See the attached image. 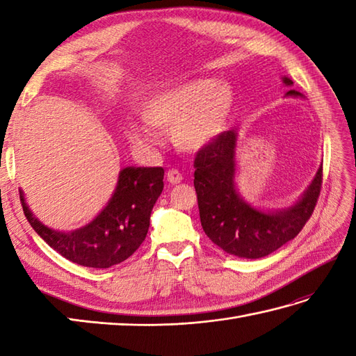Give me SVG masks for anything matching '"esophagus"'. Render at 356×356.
<instances>
[{"mask_svg":"<svg viewBox=\"0 0 356 356\" xmlns=\"http://www.w3.org/2000/svg\"><path fill=\"white\" fill-rule=\"evenodd\" d=\"M166 179H168V182L170 184H180L182 182V172H180L179 170H176V168H171V170H168V172H166Z\"/></svg>","mask_w":356,"mask_h":356,"instance_id":"esophagus-1","label":"esophagus"}]
</instances>
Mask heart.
<instances>
[{"label":"heart","instance_id":"1","mask_svg":"<svg viewBox=\"0 0 356 356\" xmlns=\"http://www.w3.org/2000/svg\"><path fill=\"white\" fill-rule=\"evenodd\" d=\"M232 107V92L214 79H194L162 90L142 104L145 122L162 131H172L184 149H202L225 128ZM128 136L140 147L154 143V133L145 125H130Z\"/></svg>","mask_w":356,"mask_h":356}]
</instances>
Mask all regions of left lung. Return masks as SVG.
I'll return each instance as SVG.
<instances>
[{"label": "left lung", "instance_id": "8db88e82", "mask_svg": "<svg viewBox=\"0 0 356 356\" xmlns=\"http://www.w3.org/2000/svg\"><path fill=\"white\" fill-rule=\"evenodd\" d=\"M283 82L292 86L289 78ZM286 95L300 96L295 90ZM236 142V131H223L194 159V188L200 222L209 240L225 252L241 259H260L297 237L311 218L320 197L323 166L293 207L277 213H261L249 207L234 185Z\"/></svg>", "mask_w": 356, "mask_h": 356}]
</instances>
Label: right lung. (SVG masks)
<instances>
[{
    "mask_svg": "<svg viewBox=\"0 0 356 356\" xmlns=\"http://www.w3.org/2000/svg\"><path fill=\"white\" fill-rule=\"evenodd\" d=\"M162 190V166H128L119 172L108 205L93 222L73 232H58L44 226L30 213L22 191L19 199L29 223L50 248L81 266L105 269L122 263L142 245L151 211Z\"/></svg>",
    "mask_w": 356,
    "mask_h": 356,
    "instance_id": "add662e5",
    "label": "right lung"
}]
</instances>
